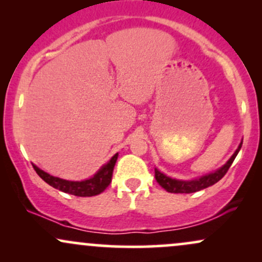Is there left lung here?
<instances>
[{
  "mask_svg": "<svg viewBox=\"0 0 262 262\" xmlns=\"http://www.w3.org/2000/svg\"><path fill=\"white\" fill-rule=\"evenodd\" d=\"M242 144L243 143H240L239 148L236 149V151L234 152L233 156L228 160L227 164H225L223 167H221V169L215 171V172L201 177V179L192 180V181H180V180L167 177L166 175H164V173L160 172V171L155 169L156 181H158V183L162 188L166 189L167 192H171V193H193V192L201 191V189H204L209 187V186H213L214 183H217L219 180L223 179L225 173L228 172V170H229L231 164H233L234 159L236 158L237 152H239L240 148H242Z\"/></svg>",
  "mask_w": 262,
  "mask_h": 262,
  "instance_id": "1",
  "label": "left lung"
}]
</instances>
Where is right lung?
<instances>
[{
	"mask_svg": "<svg viewBox=\"0 0 262 262\" xmlns=\"http://www.w3.org/2000/svg\"><path fill=\"white\" fill-rule=\"evenodd\" d=\"M117 158H118V154L114 155L104 166H102L101 170L95 176L89 180H85V181L79 182L66 181V180L52 176L49 173L44 172L43 170H40L35 165H33V167H34L35 172L38 173L39 177L41 180H44L52 187L59 189L61 192H65V193L74 194V196L77 197H91L96 196V194H100L101 192H103L110 186L111 181H112V173Z\"/></svg>",
	"mask_w": 262,
	"mask_h": 262,
	"instance_id": "obj_1",
	"label": "right lung"
}]
</instances>
